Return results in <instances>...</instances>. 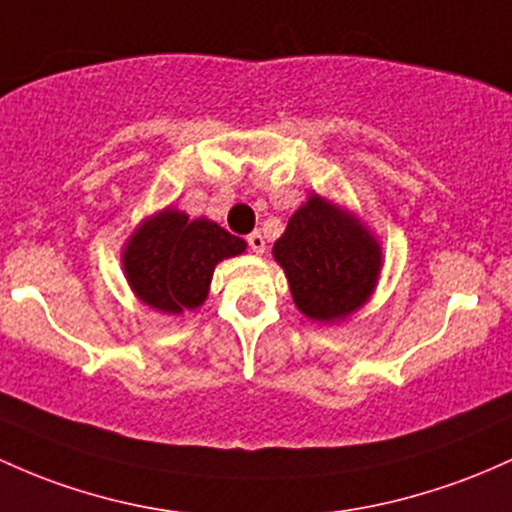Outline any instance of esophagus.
<instances>
[{
	"instance_id": "34e87169",
	"label": "esophagus",
	"mask_w": 512,
	"mask_h": 512,
	"mask_svg": "<svg viewBox=\"0 0 512 512\" xmlns=\"http://www.w3.org/2000/svg\"><path fill=\"white\" fill-rule=\"evenodd\" d=\"M247 245H250V250L255 252V255H262V252H265V238H262V233H250L247 235Z\"/></svg>"
}]
</instances>
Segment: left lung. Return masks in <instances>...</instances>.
<instances>
[{
    "mask_svg": "<svg viewBox=\"0 0 512 512\" xmlns=\"http://www.w3.org/2000/svg\"><path fill=\"white\" fill-rule=\"evenodd\" d=\"M291 299L308 320L338 325L369 303L379 284L381 243L345 206L308 194L272 247Z\"/></svg>",
    "mask_w": 512,
    "mask_h": 512,
    "instance_id": "left-lung-1",
    "label": "left lung"
}]
</instances>
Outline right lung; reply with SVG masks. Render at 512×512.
Returning a JSON list of instances; mask_svg holds the SVG:
<instances>
[{
  "label": "right lung",
  "instance_id": "obj_1",
  "mask_svg": "<svg viewBox=\"0 0 512 512\" xmlns=\"http://www.w3.org/2000/svg\"><path fill=\"white\" fill-rule=\"evenodd\" d=\"M247 250L243 238L209 218L167 209L143 218L121 250L123 277L140 303L179 316L209 299L213 269Z\"/></svg>",
  "mask_w": 512,
  "mask_h": 512
}]
</instances>
